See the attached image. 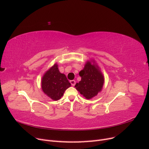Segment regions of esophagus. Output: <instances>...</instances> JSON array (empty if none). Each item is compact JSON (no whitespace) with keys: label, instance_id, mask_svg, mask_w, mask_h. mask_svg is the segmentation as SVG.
<instances>
[{"label":"esophagus","instance_id":"obj_1","mask_svg":"<svg viewBox=\"0 0 149 149\" xmlns=\"http://www.w3.org/2000/svg\"><path fill=\"white\" fill-rule=\"evenodd\" d=\"M70 83L71 84L72 86H74L75 84H76L75 80H71V81H70Z\"/></svg>","mask_w":149,"mask_h":149}]
</instances>
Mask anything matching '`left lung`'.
<instances>
[{"label": "left lung", "instance_id": "left-lung-1", "mask_svg": "<svg viewBox=\"0 0 149 149\" xmlns=\"http://www.w3.org/2000/svg\"><path fill=\"white\" fill-rule=\"evenodd\" d=\"M79 74L81 80L74 86L84 97L89 100L101 91L104 79L96 66L88 61Z\"/></svg>", "mask_w": 149, "mask_h": 149}]
</instances>
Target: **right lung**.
Here are the masks:
<instances>
[{
	"mask_svg": "<svg viewBox=\"0 0 149 149\" xmlns=\"http://www.w3.org/2000/svg\"><path fill=\"white\" fill-rule=\"evenodd\" d=\"M71 86V83L64 74L58 70L55 64L48 70L42 78L43 91L53 100L57 101L63 96L65 90Z\"/></svg>",
	"mask_w": 149,
	"mask_h": 149,
	"instance_id": "obj_1",
	"label": "right lung"
}]
</instances>
